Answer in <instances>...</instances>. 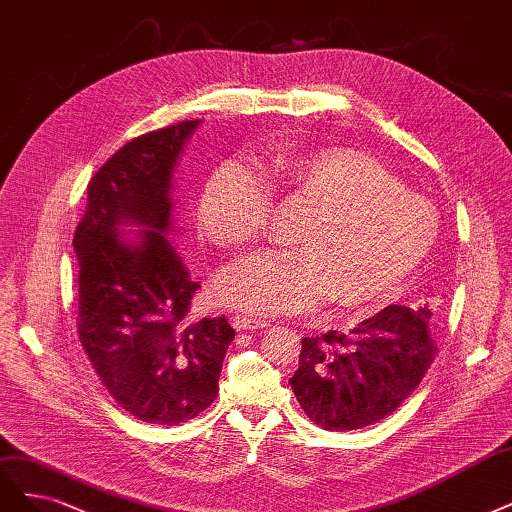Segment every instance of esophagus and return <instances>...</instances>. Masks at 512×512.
Masks as SVG:
<instances>
[{
    "label": "esophagus",
    "mask_w": 512,
    "mask_h": 512,
    "mask_svg": "<svg viewBox=\"0 0 512 512\" xmlns=\"http://www.w3.org/2000/svg\"><path fill=\"white\" fill-rule=\"evenodd\" d=\"M269 326L267 320H260V317H252V315H235L233 317V328L235 330H258Z\"/></svg>",
    "instance_id": "1"
}]
</instances>
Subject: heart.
<instances>
[{"label":"heart","instance_id":"obj_1","mask_svg":"<svg viewBox=\"0 0 512 512\" xmlns=\"http://www.w3.org/2000/svg\"><path fill=\"white\" fill-rule=\"evenodd\" d=\"M269 180L286 199L313 207L298 250L254 252L222 277V301L241 311L301 313L332 296L343 309L390 303L434 248L438 216L373 156L351 148L290 150L273 156ZM271 192L256 171L226 163L205 182L197 220L220 248L269 231Z\"/></svg>","mask_w":512,"mask_h":512}]
</instances>
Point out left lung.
<instances>
[{
    "label": "left lung",
    "instance_id": "obj_1",
    "mask_svg": "<svg viewBox=\"0 0 512 512\" xmlns=\"http://www.w3.org/2000/svg\"><path fill=\"white\" fill-rule=\"evenodd\" d=\"M432 309L390 305L354 330L305 337L290 379L305 415L324 430H360L392 415L426 377L438 347Z\"/></svg>",
    "mask_w": 512,
    "mask_h": 512
}]
</instances>
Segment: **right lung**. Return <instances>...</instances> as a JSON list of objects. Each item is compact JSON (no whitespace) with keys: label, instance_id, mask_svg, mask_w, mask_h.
<instances>
[{"label":"right lung","instance_id":"right-lung-1","mask_svg":"<svg viewBox=\"0 0 512 512\" xmlns=\"http://www.w3.org/2000/svg\"><path fill=\"white\" fill-rule=\"evenodd\" d=\"M199 120L131 139L88 182L76 228L78 337L99 381L120 409L158 426L197 417L218 396L235 330L226 317L186 322L192 281L171 233V178ZM146 225L139 242L119 226Z\"/></svg>","mask_w":512,"mask_h":512}]
</instances>
